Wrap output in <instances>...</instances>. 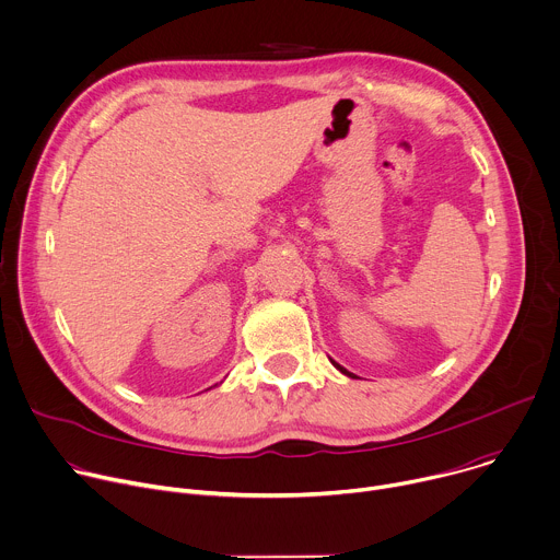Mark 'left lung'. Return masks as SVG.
<instances>
[{
  "instance_id": "left-lung-1",
  "label": "left lung",
  "mask_w": 560,
  "mask_h": 560,
  "mask_svg": "<svg viewBox=\"0 0 560 560\" xmlns=\"http://www.w3.org/2000/svg\"><path fill=\"white\" fill-rule=\"evenodd\" d=\"M329 360H331V358H329ZM331 364H334V366H336V369H338V371H340V374H345V376H347V378H358V376H353V374H351V371H347V369H345V366H342V364H338V362H336V360H331Z\"/></svg>"
}]
</instances>
